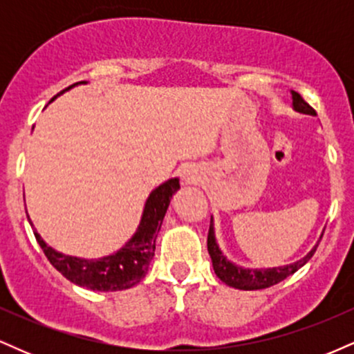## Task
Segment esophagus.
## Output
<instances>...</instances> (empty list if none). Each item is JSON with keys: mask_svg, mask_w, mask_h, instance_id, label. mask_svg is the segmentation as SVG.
Segmentation results:
<instances>
[{"mask_svg": "<svg viewBox=\"0 0 354 354\" xmlns=\"http://www.w3.org/2000/svg\"><path fill=\"white\" fill-rule=\"evenodd\" d=\"M183 180H185V181H193V178L189 176V173H183Z\"/></svg>", "mask_w": 354, "mask_h": 354, "instance_id": "1", "label": "esophagus"}]
</instances>
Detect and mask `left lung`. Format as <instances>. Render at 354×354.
<instances>
[{
	"instance_id": "obj_1",
	"label": "left lung",
	"mask_w": 354,
	"mask_h": 354,
	"mask_svg": "<svg viewBox=\"0 0 354 354\" xmlns=\"http://www.w3.org/2000/svg\"><path fill=\"white\" fill-rule=\"evenodd\" d=\"M291 95H293V108L296 111L304 113V115L316 116L315 109H313L310 104L301 98L299 93L291 91ZM321 238H323V234H321ZM318 245L313 248L310 253L304 256L303 259H299V261L296 263H291V265L279 266V268H266V270H263V268L261 270H250V268L236 266L234 263L228 261V258L221 253V250H219L216 243V238H214L213 218H211L209 221L208 253L211 256V261H213V270L223 283H226L231 288H236V290L253 291V290H263V288H270L273 286V284H278L279 281H283V279H286L288 276L295 274L299 268L306 265V263L311 259V256L315 254Z\"/></svg>"
}]
</instances>
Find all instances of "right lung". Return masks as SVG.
Instances as JSON below:
<instances>
[{
	"mask_svg": "<svg viewBox=\"0 0 354 354\" xmlns=\"http://www.w3.org/2000/svg\"><path fill=\"white\" fill-rule=\"evenodd\" d=\"M81 83H84V81H81ZM75 84H71L66 89L73 88ZM66 89H63V91H66ZM178 189H180L178 178L168 180L158 186L156 189H153L146 200L143 216H141L136 233L120 251L104 256V258L83 259L58 253L51 246H48L38 234V231L33 228L35 238L38 245L41 246L48 261L71 283L93 291L128 290V288L140 283L148 273L149 263L154 256V248H156V236L160 233L161 225H163V218L169 201H171V196ZM30 225L33 226V223L30 221Z\"/></svg>",
	"mask_w": 354,
	"mask_h": 354,
	"instance_id": "right-lung-1",
	"label": "right lung"
}]
</instances>
